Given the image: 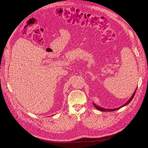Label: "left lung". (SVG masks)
Instances as JSON below:
<instances>
[{
  "label": "left lung",
  "instance_id": "1",
  "mask_svg": "<svg viewBox=\"0 0 148 148\" xmlns=\"http://www.w3.org/2000/svg\"><path fill=\"white\" fill-rule=\"evenodd\" d=\"M136 90H137V88H136V89L135 90V92H134V94H132V95L131 96V97L129 99V100H128L127 102H126V103H125L123 105H122V106H121V107H118V108H113V109H108V108H104L99 107V106H98V105H97L96 104H95L94 103H93V105H94V107H95L97 110H99V111H103V112H111V111H114L118 110H119L120 108H122V107L126 106V105H128V103H130V102L132 100V99H133V98H134V95H135V92H136Z\"/></svg>",
  "mask_w": 148,
  "mask_h": 148
}]
</instances>
